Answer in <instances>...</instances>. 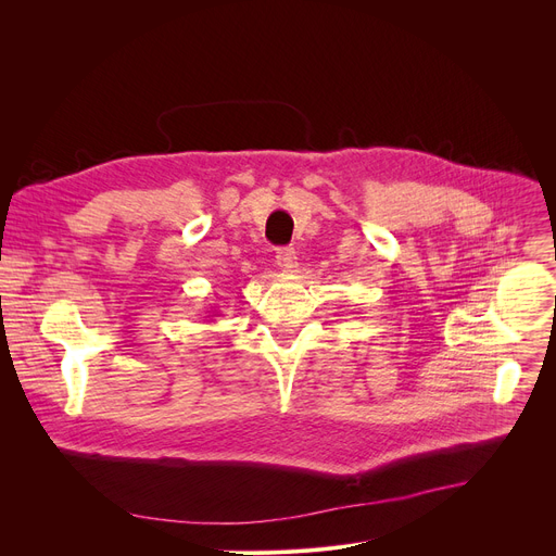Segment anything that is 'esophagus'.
<instances>
[{
  "label": "esophagus",
  "instance_id": "34e87169",
  "mask_svg": "<svg viewBox=\"0 0 556 556\" xmlns=\"http://www.w3.org/2000/svg\"><path fill=\"white\" fill-rule=\"evenodd\" d=\"M277 266L281 273H295L298 268V256L293 248H281L277 252Z\"/></svg>",
  "mask_w": 556,
  "mask_h": 556
}]
</instances>
